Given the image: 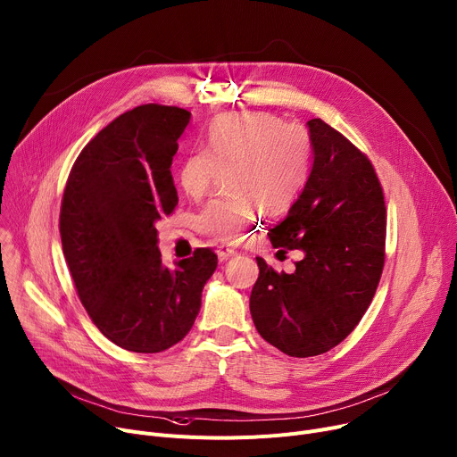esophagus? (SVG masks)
<instances>
[{
	"instance_id": "obj_1",
	"label": "esophagus",
	"mask_w": 457,
	"mask_h": 457,
	"mask_svg": "<svg viewBox=\"0 0 457 457\" xmlns=\"http://www.w3.org/2000/svg\"><path fill=\"white\" fill-rule=\"evenodd\" d=\"M217 255H219L220 259H228V257H233V255H237V250H235V248H231V246L220 245V246L217 248Z\"/></svg>"
}]
</instances>
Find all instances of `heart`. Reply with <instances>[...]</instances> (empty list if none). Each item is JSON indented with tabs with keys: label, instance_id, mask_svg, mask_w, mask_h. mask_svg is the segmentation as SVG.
Segmentation results:
<instances>
[{
	"label": "heart",
	"instance_id": "heart-1",
	"mask_svg": "<svg viewBox=\"0 0 457 457\" xmlns=\"http://www.w3.org/2000/svg\"><path fill=\"white\" fill-rule=\"evenodd\" d=\"M205 152H195L179 167V186L189 196H204L219 170H226L231 193L211 200L196 217V228L222 242H238L268 211L290 205L311 167V137L278 117L245 112L217 119L205 134Z\"/></svg>",
	"mask_w": 457,
	"mask_h": 457
}]
</instances>
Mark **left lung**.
<instances>
[{"instance_id": "left-lung-1", "label": "left lung", "mask_w": 457, "mask_h": 457, "mask_svg": "<svg viewBox=\"0 0 457 457\" xmlns=\"http://www.w3.org/2000/svg\"><path fill=\"white\" fill-rule=\"evenodd\" d=\"M312 169L273 248L301 250L294 273L257 257L250 312L261 337L307 358L344 342L366 314L384 266L386 205L371 162L340 132L311 119Z\"/></svg>"}]
</instances>
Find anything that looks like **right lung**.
<instances>
[{
    "instance_id": "1",
    "label": "right lung",
    "mask_w": 457,
    "mask_h": 457,
    "mask_svg": "<svg viewBox=\"0 0 457 457\" xmlns=\"http://www.w3.org/2000/svg\"><path fill=\"white\" fill-rule=\"evenodd\" d=\"M191 112L143 104L113 119L79 154L60 209L77 294L115 345L162 353L191 330L217 255L200 248L167 268L156 222L178 195L170 174Z\"/></svg>"
}]
</instances>
